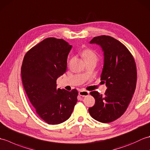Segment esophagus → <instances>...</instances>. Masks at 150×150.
Returning <instances> with one entry per match:
<instances>
[{"mask_svg":"<svg viewBox=\"0 0 150 150\" xmlns=\"http://www.w3.org/2000/svg\"><path fill=\"white\" fill-rule=\"evenodd\" d=\"M79 95H81V96H82V97H86L89 95V92L86 91V90H81L79 91Z\"/></svg>","mask_w":150,"mask_h":150,"instance_id":"obj_1","label":"esophagus"}]
</instances>
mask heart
Here are the masks:
<instances>
[{
    "instance_id": "1",
    "label": "heart",
    "mask_w": 150,
    "mask_h": 150,
    "mask_svg": "<svg viewBox=\"0 0 150 150\" xmlns=\"http://www.w3.org/2000/svg\"><path fill=\"white\" fill-rule=\"evenodd\" d=\"M82 55L86 62L93 61L97 63L98 60V55L95 50L91 48H85L82 51Z\"/></svg>"
}]
</instances>
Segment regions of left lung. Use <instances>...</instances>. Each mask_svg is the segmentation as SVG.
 <instances>
[{
  "label": "left lung",
  "mask_w": 150,
  "mask_h": 150,
  "mask_svg": "<svg viewBox=\"0 0 150 150\" xmlns=\"http://www.w3.org/2000/svg\"><path fill=\"white\" fill-rule=\"evenodd\" d=\"M90 43L98 44L104 51L100 80L106 82L108 89L104 95L96 91L90 92L95 103L88 110L98 122H111L122 115L132 99L137 79L135 61L129 50L110 36L95 37Z\"/></svg>",
  "instance_id": "1"
}]
</instances>
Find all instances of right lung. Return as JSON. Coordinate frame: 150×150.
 <instances>
[{"label": "right lung", "instance_id": "add662e5", "mask_svg": "<svg viewBox=\"0 0 150 150\" xmlns=\"http://www.w3.org/2000/svg\"><path fill=\"white\" fill-rule=\"evenodd\" d=\"M71 48L64 40L49 37L28 51L21 68L22 84L40 119L49 124L68 120L77 102L78 91L57 88V79L66 71Z\"/></svg>", "mask_w": 150, "mask_h": 150}]
</instances>
